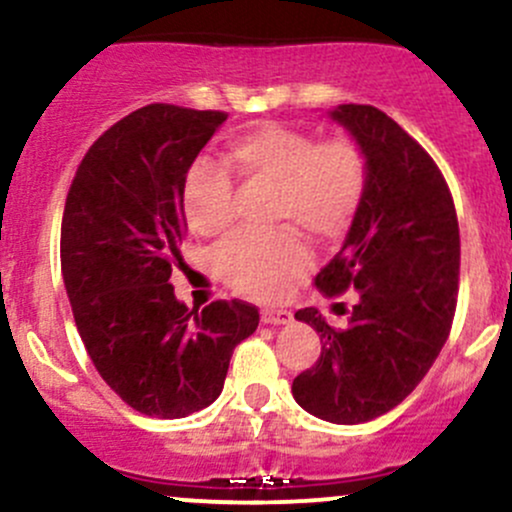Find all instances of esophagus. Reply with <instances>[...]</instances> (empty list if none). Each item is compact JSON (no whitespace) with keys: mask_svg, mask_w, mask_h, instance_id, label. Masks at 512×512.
<instances>
[{"mask_svg":"<svg viewBox=\"0 0 512 512\" xmlns=\"http://www.w3.org/2000/svg\"><path fill=\"white\" fill-rule=\"evenodd\" d=\"M293 320L288 310H263L261 312V322L263 324H288Z\"/></svg>","mask_w":512,"mask_h":512,"instance_id":"1","label":"esophagus"}]
</instances>
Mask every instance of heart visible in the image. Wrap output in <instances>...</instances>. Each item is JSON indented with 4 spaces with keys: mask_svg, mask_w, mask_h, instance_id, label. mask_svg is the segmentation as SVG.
Instances as JSON below:
<instances>
[{
    "mask_svg": "<svg viewBox=\"0 0 512 512\" xmlns=\"http://www.w3.org/2000/svg\"><path fill=\"white\" fill-rule=\"evenodd\" d=\"M224 163L244 183L273 188L268 219L310 234L342 239L354 224L368 190V156L351 136L317 141L310 131L258 124L234 136ZM183 214L192 232L219 236L234 219V185L222 166L197 161L183 180ZM310 266V251L288 229L236 234L212 256L224 285L256 300H276Z\"/></svg>",
    "mask_w": 512,
    "mask_h": 512,
    "instance_id": "obj_1",
    "label": "heart"
}]
</instances>
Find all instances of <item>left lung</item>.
I'll return each mask as SVG.
<instances>
[{
	"label": "left lung",
	"instance_id": "obj_1",
	"mask_svg": "<svg viewBox=\"0 0 512 512\" xmlns=\"http://www.w3.org/2000/svg\"><path fill=\"white\" fill-rule=\"evenodd\" d=\"M364 146L368 190L337 256L317 273L327 298L356 293L349 324L315 307L295 312L322 339L315 366L293 381L310 415L359 425L393 410L430 371L459 295V222L442 170L405 129L371 104L329 112Z\"/></svg>",
	"mask_w": 512,
	"mask_h": 512
}]
</instances>
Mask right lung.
<instances>
[{
  "label": "right lung",
  "mask_w": 512,
  "mask_h": 512,
  "mask_svg": "<svg viewBox=\"0 0 512 512\" xmlns=\"http://www.w3.org/2000/svg\"><path fill=\"white\" fill-rule=\"evenodd\" d=\"M227 114L148 104L109 126L70 185L60 268L92 364L129 408L175 420L219 398L234 346L256 332L244 300L202 312L175 298L188 222L183 180Z\"/></svg>",
  "instance_id": "right-lung-1"
}]
</instances>
